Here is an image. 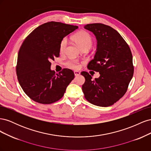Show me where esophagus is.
I'll return each instance as SVG.
<instances>
[{
    "label": "esophagus",
    "mask_w": 151,
    "mask_h": 151,
    "mask_svg": "<svg viewBox=\"0 0 151 151\" xmlns=\"http://www.w3.org/2000/svg\"><path fill=\"white\" fill-rule=\"evenodd\" d=\"M74 73L75 76H79L80 74H81L80 72H79V71H74Z\"/></svg>",
    "instance_id": "obj_1"
}]
</instances>
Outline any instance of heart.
Segmentation results:
<instances>
[{"label":"heart","instance_id":"b5f03b06","mask_svg":"<svg viewBox=\"0 0 151 151\" xmlns=\"http://www.w3.org/2000/svg\"><path fill=\"white\" fill-rule=\"evenodd\" d=\"M72 40L78 45V46L83 50L84 48L89 49L93 45V39L91 36L87 32L82 31L79 33L72 36ZM67 46V39L66 38H63L60 45V52L63 53L65 52V50ZM66 65L70 68L73 69H77L79 67V62L75 60V59H70L67 63Z\"/></svg>","mask_w":151,"mask_h":151}]
</instances>
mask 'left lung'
Here are the masks:
<instances>
[{
  "instance_id": "1",
  "label": "left lung",
  "mask_w": 151,
  "mask_h": 151,
  "mask_svg": "<svg viewBox=\"0 0 151 151\" xmlns=\"http://www.w3.org/2000/svg\"><path fill=\"white\" fill-rule=\"evenodd\" d=\"M97 40L96 52L88 68L99 73L98 78L86 72L82 86L85 98L96 106L107 107L118 101L124 95L134 75L130 49L117 31L101 23L84 26Z\"/></svg>"
}]
</instances>
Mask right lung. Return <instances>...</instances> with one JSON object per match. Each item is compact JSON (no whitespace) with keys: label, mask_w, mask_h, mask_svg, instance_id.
<instances>
[{"label":"right lung","mask_w":151,"mask_h":151,"mask_svg":"<svg viewBox=\"0 0 151 151\" xmlns=\"http://www.w3.org/2000/svg\"><path fill=\"white\" fill-rule=\"evenodd\" d=\"M78 26L59 22L39 26L27 36L17 55L16 74L24 92L33 101L51 104L58 101L74 78L68 68L52 70L50 61L58 57L63 38Z\"/></svg>","instance_id":"right-lung-1"}]
</instances>
